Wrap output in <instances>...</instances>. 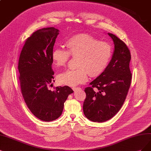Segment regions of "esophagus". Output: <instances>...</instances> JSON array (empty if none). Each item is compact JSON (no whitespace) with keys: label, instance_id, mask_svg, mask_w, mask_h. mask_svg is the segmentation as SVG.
Segmentation results:
<instances>
[{"label":"esophagus","instance_id":"esophagus-1","mask_svg":"<svg viewBox=\"0 0 151 151\" xmlns=\"http://www.w3.org/2000/svg\"><path fill=\"white\" fill-rule=\"evenodd\" d=\"M80 88H78V87H73V91H75L80 90Z\"/></svg>","mask_w":151,"mask_h":151}]
</instances>
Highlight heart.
I'll return each mask as SVG.
<instances>
[{"mask_svg": "<svg viewBox=\"0 0 151 151\" xmlns=\"http://www.w3.org/2000/svg\"><path fill=\"white\" fill-rule=\"evenodd\" d=\"M66 50L55 48L52 58L54 65L65 66L70 55L78 57L77 67L79 69L67 70L58 76L61 84L75 86L88 80V74L91 77L101 75L106 70L113 56V48L107 42H101L91 35L80 33L68 38L65 42Z\"/></svg>", "mask_w": 151, "mask_h": 151, "instance_id": "1", "label": "heart"}]
</instances>
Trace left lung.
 I'll return each instance as SVG.
<instances>
[{"label":"left lung","mask_w":151,"mask_h":151,"mask_svg":"<svg viewBox=\"0 0 151 151\" xmlns=\"http://www.w3.org/2000/svg\"><path fill=\"white\" fill-rule=\"evenodd\" d=\"M114 44L110 63L103 73L85 89L86 94L83 112L91 121L103 122L114 116L126 99L131 85V52L126 43L108 33Z\"/></svg>","instance_id":"obj_1"}]
</instances>
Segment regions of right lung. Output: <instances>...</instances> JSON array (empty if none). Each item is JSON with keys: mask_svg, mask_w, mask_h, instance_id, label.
<instances>
[{"mask_svg": "<svg viewBox=\"0 0 151 151\" xmlns=\"http://www.w3.org/2000/svg\"><path fill=\"white\" fill-rule=\"evenodd\" d=\"M58 32L52 27L33 32L25 40L19 60L22 96L32 114L46 122L59 118L64 103L73 93L68 86H57L54 91L48 88L54 81L52 55Z\"/></svg>", "mask_w": 151, "mask_h": 151, "instance_id": "right-lung-1", "label": "right lung"}]
</instances>
